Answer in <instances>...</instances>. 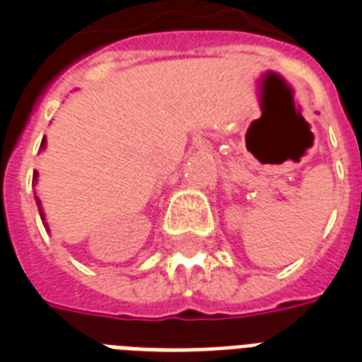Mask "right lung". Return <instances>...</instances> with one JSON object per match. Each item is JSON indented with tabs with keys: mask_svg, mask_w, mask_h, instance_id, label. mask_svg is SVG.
I'll return each mask as SVG.
<instances>
[{
	"mask_svg": "<svg viewBox=\"0 0 362 362\" xmlns=\"http://www.w3.org/2000/svg\"><path fill=\"white\" fill-rule=\"evenodd\" d=\"M44 146H46V139H42V143H40V148H44ZM37 176H38V173H35L33 182L37 180ZM35 199H37V206H38V211H40V219H42L44 225H46V219H44V211H42V206H40V201H38V197H35Z\"/></svg>",
	"mask_w": 362,
	"mask_h": 362,
	"instance_id": "1",
	"label": "right lung"
}]
</instances>
